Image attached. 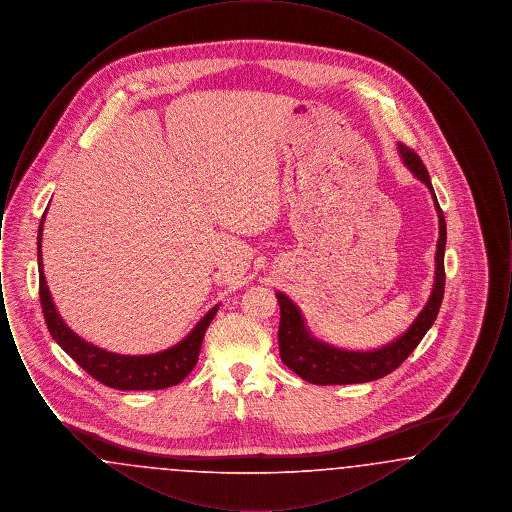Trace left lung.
I'll return each instance as SVG.
<instances>
[{"instance_id":"obj_1","label":"left lung","mask_w":512,"mask_h":512,"mask_svg":"<svg viewBox=\"0 0 512 512\" xmlns=\"http://www.w3.org/2000/svg\"><path fill=\"white\" fill-rule=\"evenodd\" d=\"M399 153L405 165L414 172L418 180H422L428 190L432 192L439 217L438 253H436V282L434 290L420 311L411 328L399 338L391 341L390 345L374 349V351H345L324 341L311 338L307 332L299 309L284 293H276L280 303V328H278V343H280V357L282 363L293 370L303 380L317 384V386H343V384H363L378 378L388 376L397 366L401 365L426 336L430 326L438 317L439 307L443 301L445 290V240H447V226L445 217L439 207L438 197L434 194L430 174L426 171L420 157L411 147L399 144Z\"/></svg>"}]
</instances>
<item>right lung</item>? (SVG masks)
<instances>
[{
    "label": "right lung",
    "mask_w": 512,
    "mask_h": 512,
    "mask_svg": "<svg viewBox=\"0 0 512 512\" xmlns=\"http://www.w3.org/2000/svg\"><path fill=\"white\" fill-rule=\"evenodd\" d=\"M46 213L38 228V270H40V303L49 334L61 345L65 353L73 357L74 363L82 366L92 378L113 390H165L180 384L199 359L201 341L211 320L217 315L215 305L205 317L195 324L194 330L174 347L155 355H117L82 340L59 317L51 295H49L44 265H42V228Z\"/></svg>",
    "instance_id": "obj_1"
}]
</instances>
